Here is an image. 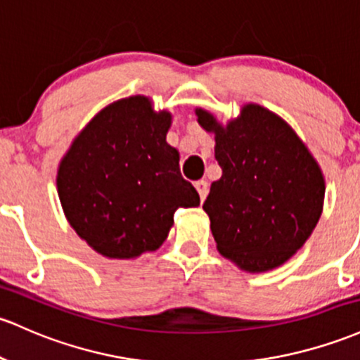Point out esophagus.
Segmentation results:
<instances>
[{"label": "esophagus", "instance_id": "34e87169", "mask_svg": "<svg viewBox=\"0 0 360 360\" xmlns=\"http://www.w3.org/2000/svg\"><path fill=\"white\" fill-rule=\"evenodd\" d=\"M195 188H196V191H198L200 200L205 201V198H207V195H208V183H207V181H196Z\"/></svg>", "mask_w": 360, "mask_h": 360}]
</instances>
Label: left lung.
<instances>
[{"mask_svg": "<svg viewBox=\"0 0 360 360\" xmlns=\"http://www.w3.org/2000/svg\"><path fill=\"white\" fill-rule=\"evenodd\" d=\"M196 114L201 128L215 131L222 169L203 203L217 248L250 271L285 263L321 215V169L294 129L262 105H246L225 128L207 110Z\"/></svg>", "mask_w": 360, "mask_h": 360, "instance_id": "1", "label": "left lung"}]
</instances>
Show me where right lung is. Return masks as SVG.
<instances>
[{"label":"right lung","instance_id":"obj_1","mask_svg":"<svg viewBox=\"0 0 360 360\" xmlns=\"http://www.w3.org/2000/svg\"><path fill=\"white\" fill-rule=\"evenodd\" d=\"M171 114L147 97L114 102L73 141L58 171L71 227L102 256L136 258L167 238L177 208L200 196L181 176L179 153L165 141Z\"/></svg>","mask_w":360,"mask_h":360}]
</instances>
